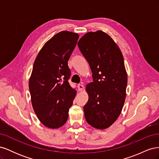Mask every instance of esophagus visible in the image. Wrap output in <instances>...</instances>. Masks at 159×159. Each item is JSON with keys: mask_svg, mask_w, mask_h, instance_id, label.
<instances>
[{"mask_svg": "<svg viewBox=\"0 0 159 159\" xmlns=\"http://www.w3.org/2000/svg\"><path fill=\"white\" fill-rule=\"evenodd\" d=\"M78 88L79 91H81L84 89V85L82 84H78Z\"/></svg>", "mask_w": 159, "mask_h": 159, "instance_id": "esophagus-1", "label": "esophagus"}]
</instances>
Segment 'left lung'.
Instances as JSON below:
<instances>
[{"label": "left lung", "instance_id": "left-lung-1", "mask_svg": "<svg viewBox=\"0 0 159 159\" xmlns=\"http://www.w3.org/2000/svg\"><path fill=\"white\" fill-rule=\"evenodd\" d=\"M78 46L93 80L86 86L89 99L84 107L85 118L91 126L106 129L121 114L126 97L127 75L122 53L112 38L101 30L86 33Z\"/></svg>", "mask_w": 159, "mask_h": 159}]
</instances>
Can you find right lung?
<instances>
[{"label": "right lung", "instance_id": "add662e5", "mask_svg": "<svg viewBox=\"0 0 159 159\" xmlns=\"http://www.w3.org/2000/svg\"><path fill=\"white\" fill-rule=\"evenodd\" d=\"M79 38L78 34L62 31L48 41L38 53L29 81L32 104L46 127L57 129L68 120L76 91L68 80V65Z\"/></svg>", "mask_w": 159, "mask_h": 159}]
</instances>
